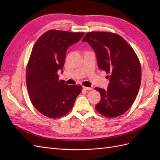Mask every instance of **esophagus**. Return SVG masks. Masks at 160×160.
I'll list each match as a JSON object with an SVG mask.
<instances>
[{
  "label": "esophagus",
  "mask_w": 160,
  "mask_h": 160,
  "mask_svg": "<svg viewBox=\"0 0 160 160\" xmlns=\"http://www.w3.org/2000/svg\"><path fill=\"white\" fill-rule=\"evenodd\" d=\"M83 89L85 90H91L92 89L91 88H88V87H85V86H83Z\"/></svg>",
  "instance_id": "esophagus-1"
}]
</instances>
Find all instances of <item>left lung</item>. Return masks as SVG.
<instances>
[{"mask_svg":"<svg viewBox=\"0 0 160 160\" xmlns=\"http://www.w3.org/2000/svg\"><path fill=\"white\" fill-rule=\"evenodd\" d=\"M82 41L93 47L99 68L109 75L107 89L95 88L101 97L96 110L108 118L123 114L133 103L141 85L142 67L136 53L116 33L89 32Z\"/></svg>","mask_w":160,"mask_h":160,"instance_id":"left-lung-1","label":"left lung"}]
</instances>
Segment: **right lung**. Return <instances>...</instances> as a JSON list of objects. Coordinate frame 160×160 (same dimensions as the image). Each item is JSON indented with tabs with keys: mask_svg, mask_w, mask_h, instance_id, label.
<instances>
[{
	"mask_svg": "<svg viewBox=\"0 0 160 160\" xmlns=\"http://www.w3.org/2000/svg\"><path fill=\"white\" fill-rule=\"evenodd\" d=\"M83 35L50 30L42 34L33 46L27 66V90L34 107L48 118L56 119L67 115L81 92V85H67L63 80H59L57 72L64 66L67 49Z\"/></svg>",
	"mask_w": 160,
	"mask_h": 160,
	"instance_id": "1",
	"label": "right lung"
}]
</instances>
